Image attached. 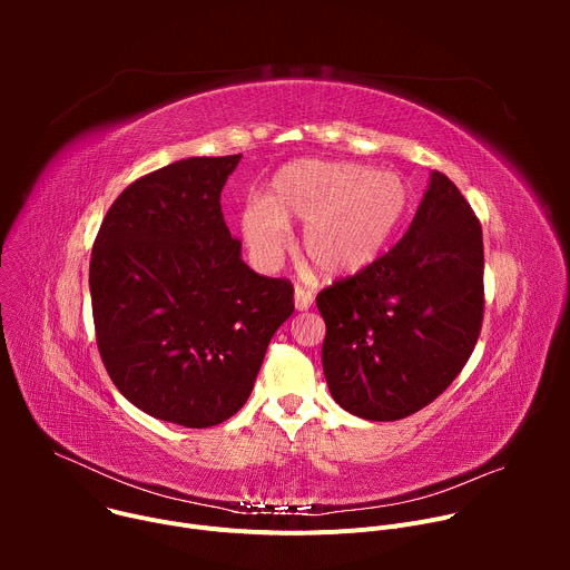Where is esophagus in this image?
<instances>
[{
  "mask_svg": "<svg viewBox=\"0 0 570 570\" xmlns=\"http://www.w3.org/2000/svg\"><path fill=\"white\" fill-rule=\"evenodd\" d=\"M311 304H313V293L302 288V286H297L295 288V308L297 311H306Z\"/></svg>",
  "mask_w": 570,
  "mask_h": 570,
  "instance_id": "esophagus-1",
  "label": "esophagus"
}]
</instances>
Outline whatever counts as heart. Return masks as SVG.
Returning <instances> with one entry per match:
<instances>
[{
	"label": "heart",
	"instance_id": "1",
	"mask_svg": "<svg viewBox=\"0 0 570 570\" xmlns=\"http://www.w3.org/2000/svg\"><path fill=\"white\" fill-rule=\"evenodd\" d=\"M411 185L354 161L297 159L240 212V232L257 266L271 271L288 246L286 223H304L299 248L322 277L370 268L390 246L411 207Z\"/></svg>",
	"mask_w": 570,
	"mask_h": 570
}]
</instances>
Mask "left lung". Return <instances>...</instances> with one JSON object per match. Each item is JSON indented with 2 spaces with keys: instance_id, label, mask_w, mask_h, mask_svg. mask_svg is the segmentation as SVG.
Instances as JSON below:
<instances>
[{
  "instance_id": "8db88e82",
  "label": "left lung",
  "mask_w": 570,
  "mask_h": 570,
  "mask_svg": "<svg viewBox=\"0 0 570 570\" xmlns=\"http://www.w3.org/2000/svg\"><path fill=\"white\" fill-rule=\"evenodd\" d=\"M482 227L440 171L396 246L315 297L327 324L322 367L347 413L403 420L466 365L482 327Z\"/></svg>"
}]
</instances>
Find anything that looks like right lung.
Masks as SVG:
<instances>
[{"label":"right lung","instance_id":"right-lung-1","mask_svg":"<svg viewBox=\"0 0 570 570\" xmlns=\"http://www.w3.org/2000/svg\"><path fill=\"white\" fill-rule=\"evenodd\" d=\"M240 155L189 157L128 185L90 259L101 361L150 417L187 429L229 420L248 401L293 284L240 259L220 191Z\"/></svg>","mask_w":570,"mask_h":570}]
</instances>
